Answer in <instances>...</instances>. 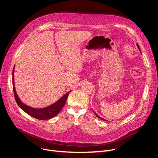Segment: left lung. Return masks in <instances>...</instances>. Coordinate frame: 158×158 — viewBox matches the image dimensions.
Listing matches in <instances>:
<instances>
[{
	"label": "left lung",
	"mask_w": 158,
	"mask_h": 158,
	"mask_svg": "<svg viewBox=\"0 0 158 158\" xmlns=\"http://www.w3.org/2000/svg\"><path fill=\"white\" fill-rule=\"evenodd\" d=\"M137 46H138V49H139V51H140V48H139V45H138V44H137ZM140 52H141V51H140ZM94 113H95V112H94ZM95 115H96V116H97V117H98V118H100V119H101V120H105V121H106V120H105V119H104V118H101V117H99V116H98V115H97V114H96V113H95Z\"/></svg>",
	"instance_id": "left-lung-1"
}]
</instances>
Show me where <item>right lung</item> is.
Segmentation results:
<instances>
[{"label":"right lung","mask_w":158,"mask_h":158,"mask_svg":"<svg viewBox=\"0 0 158 158\" xmlns=\"http://www.w3.org/2000/svg\"><path fill=\"white\" fill-rule=\"evenodd\" d=\"M13 92H14L15 101L20 108L23 111L27 113L29 115L31 116L32 117L35 118L38 120H41L51 119L54 117L55 116H56L58 113H59L61 111V110L63 109V106L66 103V100H67L68 95L69 93L71 92V91H70V92H69L68 93H66L61 98H60L57 102H56L54 104L51 106H49L42 109H36L24 104L20 100L19 97H18L17 94H16L15 88V83H14V69L13 70Z\"/></svg>","instance_id":"1"}]
</instances>
